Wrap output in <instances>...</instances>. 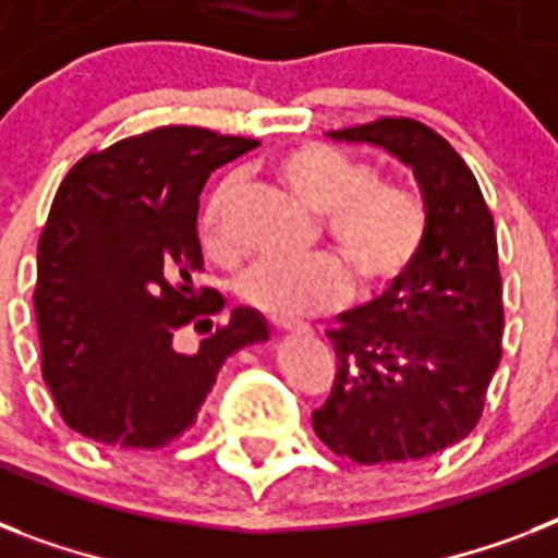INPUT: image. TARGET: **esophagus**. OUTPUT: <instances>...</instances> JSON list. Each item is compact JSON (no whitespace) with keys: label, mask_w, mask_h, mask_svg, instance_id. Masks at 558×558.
<instances>
[{"label":"esophagus","mask_w":558,"mask_h":558,"mask_svg":"<svg viewBox=\"0 0 558 558\" xmlns=\"http://www.w3.org/2000/svg\"><path fill=\"white\" fill-rule=\"evenodd\" d=\"M271 327L275 330H306V324L295 322V318H280V315H271Z\"/></svg>","instance_id":"34e87169"}]
</instances>
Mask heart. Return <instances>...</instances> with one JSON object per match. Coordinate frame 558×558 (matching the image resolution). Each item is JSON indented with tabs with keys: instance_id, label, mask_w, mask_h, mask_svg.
Returning a JSON list of instances; mask_svg holds the SVG:
<instances>
[{
	"instance_id": "heart-1",
	"label": "heart",
	"mask_w": 558,
	"mask_h": 558,
	"mask_svg": "<svg viewBox=\"0 0 558 558\" xmlns=\"http://www.w3.org/2000/svg\"><path fill=\"white\" fill-rule=\"evenodd\" d=\"M280 182L322 214L327 236L344 254L365 287H388L402 278L425 240L423 205L397 182L373 179L365 161L327 144H301L278 159ZM240 177L222 179L199 214L202 245L217 257L234 254L228 210L240 193ZM348 275L330 257L318 260H257L236 278V295L257 313H313L341 301Z\"/></svg>"
}]
</instances>
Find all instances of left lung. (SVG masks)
I'll return each mask as SVG.
<instances>
[{
    "instance_id": "obj_1",
    "label": "left lung",
    "mask_w": 558,
    "mask_h": 558,
    "mask_svg": "<svg viewBox=\"0 0 558 558\" xmlns=\"http://www.w3.org/2000/svg\"><path fill=\"white\" fill-rule=\"evenodd\" d=\"M327 135L376 144L414 170L425 240L385 295L327 332L336 379L313 428L339 458L367 466L428 458L475 428L501 362L493 210L466 161L423 121L385 116Z\"/></svg>"
}]
</instances>
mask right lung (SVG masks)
Wrapping results in <instances>:
<instances>
[{
	"label": "right lung",
	"mask_w": 558,
	"mask_h": 558,
	"mask_svg": "<svg viewBox=\"0 0 558 558\" xmlns=\"http://www.w3.org/2000/svg\"><path fill=\"white\" fill-rule=\"evenodd\" d=\"M243 135L159 126L89 150L57 187L37 248L43 379L69 428L116 449H161L196 423L234 350L269 339L254 310L193 287L199 193L210 170L254 150ZM209 336L187 354L178 332Z\"/></svg>",
	"instance_id": "obj_1"
}]
</instances>
